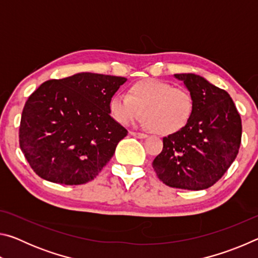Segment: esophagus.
Wrapping results in <instances>:
<instances>
[{
	"label": "esophagus",
	"instance_id": "34e87169",
	"mask_svg": "<svg viewBox=\"0 0 258 258\" xmlns=\"http://www.w3.org/2000/svg\"><path fill=\"white\" fill-rule=\"evenodd\" d=\"M130 134L132 135V137L139 138V139H146L148 137V135L145 133H138V132H130Z\"/></svg>",
	"mask_w": 258,
	"mask_h": 258
}]
</instances>
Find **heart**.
<instances>
[{"mask_svg": "<svg viewBox=\"0 0 258 258\" xmlns=\"http://www.w3.org/2000/svg\"><path fill=\"white\" fill-rule=\"evenodd\" d=\"M109 107L121 125H130L145 116L146 124L155 133L172 135L190 121L195 100L186 89L148 78L131 85L127 95L112 97Z\"/></svg>", "mask_w": 258, "mask_h": 258, "instance_id": "1", "label": "heart"}]
</instances>
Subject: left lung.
Segmentation results:
<instances>
[{"label":"left lung","mask_w":258,"mask_h":258,"mask_svg":"<svg viewBox=\"0 0 258 258\" xmlns=\"http://www.w3.org/2000/svg\"><path fill=\"white\" fill-rule=\"evenodd\" d=\"M174 76L194 97V112L184 128L163 139V151L152 167L166 185L204 190L215 184L237 157L241 118L226 91L195 74Z\"/></svg>","instance_id":"1"}]
</instances>
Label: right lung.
<instances>
[{
  "label": "right lung",
  "instance_id": "right-lung-1",
  "mask_svg": "<svg viewBox=\"0 0 258 258\" xmlns=\"http://www.w3.org/2000/svg\"><path fill=\"white\" fill-rule=\"evenodd\" d=\"M125 77L80 73L43 83L21 115L19 145L38 176L84 184L101 172L127 131L110 116V100Z\"/></svg>",
  "mask_w": 258,
  "mask_h": 258
}]
</instances>
